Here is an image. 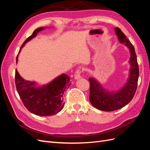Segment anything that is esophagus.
I'll return each instance as SVG.
<instances>
[{
    "mask_svg": "<svg viewBox=\"0 0 150 150\" xmlns=\"http://www.w3.org/2000/svg\"><path fill=\"white\" fill-rule=\"evenodd\" d=\"M81 70L80 69H78L76 70L74 73V78L75 79H79L81 78Z\"/></svg>",
    "mask_w": 150,
    "mask_h": 150,
    "instance_id": "1",
    "label": "esophagus"
}]
</instances>
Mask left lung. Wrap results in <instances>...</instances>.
Wrapping results in <instances>:
<instances>
[{
  "mask_svg": "<svg viewBox=\"0 0 150 150\" xmlns=\"http://www.w3.org/2000/svg\"><path fill=\"white\" fill-rule=\"evenodd\" d=\"M115 32L120 42L129 49L131 69L126 84L120 91L115 93L109 92L102 88L94 78L89 79L90 102L94 107L104 111L117 110L128 104L134 96L139 78V67L134 46L120 28H116Z\"/></svg>",
  "mask_w": 150,
  "mask_h": 150,
  "instance_id": "obj_1",
  "label": "left lung"
}]
</instances>
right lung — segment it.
Masks as SVG:
<instances>
[{
  "label": "right lung",
  "instance_id": "obj_1",
  "mask_svg": "<svg viewBox=\"0 0 150 150\" xmlns=\"http://www.w3.org/2000/svg\"><path fill=\"white\" fill-rule=\"evenodd\" d=\"M43 29L44 28L36 29L22 44L19 53L26 42ZM17 61L18 54L16 62ZM15 79L17 91L25 107L30 112L40 116L54 115L62 110L64 104L62 96L71 84L69 77L64 74L41 88H36L35 83L22 78L17 70Z\"/></svg>",
  "mask_w": 150,
  "mask_h": 150
}]
</instances>
